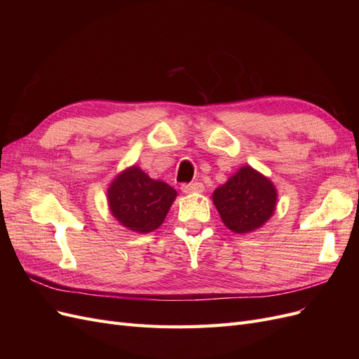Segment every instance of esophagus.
Wrapping results in <instances>:
<instances>
[{"label":"esophagus","instance_id":"34e87169","mask_svg":"<svg viewBox=\"0 0 359 359\" xmlns=\"http://www.w3.org/2000/svg\"><path fill=\"white\" fill-rule=\"evenodd\" d=\"M181 190L184 193H202L205 190L202 182H191V184H182Z\"/></svg>","mask_w":359,"mask_h":359}]
</instances>
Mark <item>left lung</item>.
<instances>
[{
  "label": "left lung",
  "instance_id": "1",
  "mask_svg": "<svg viewBox=\"0 0 359 359\" xmlns=\"http://www.w3.org/2000/svg\"><path fill=\"white\" fill-rule=\"evenodd\" d=\"M277 189L268 177L252 166H243L212 193L222 222L235 233H250L273 217Z\"/></svg>",
  "mask_w": 359,
  "mask_h": 359
}]
</instances>
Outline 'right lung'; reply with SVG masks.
Wrapping results in <instances>:
<instances>
[{
    "instance_id": "right-lung-1",
    "label": "right lung",
    "mask_w": 359,
    "mask_h": 359,
    "mask_svg": "<svg viewBox=\"0 0 359 359\" xmlns=\"http://www.w3.org/2000/svg\"><path fill=\"white\" fill-rule=\"evenodd\" d=\"M177 190L149 178L139 166L126 168L107 187V205L114 219L136 233L153 232L165 222Z\"/></svg>"
}]
</instances>
